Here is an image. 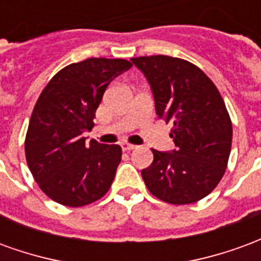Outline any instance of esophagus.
<instances>
[{
    "instance_id": "1",
    "label": "esophagus",
    "mask_w": 261,
    "mask_h": 261,
    "mask_svg": "<svg viewBox=\"0 0 261 261\" xmlns=\"http://www.w3.org/2000/svg\"><path fill=\"white\" fill-rule=\"evenodd\" d=\"M137 145H133V144H128V142H123L121 144V149L125 151V152H128V151H133V149H136Z\"/></svg>"
}]
</instances>
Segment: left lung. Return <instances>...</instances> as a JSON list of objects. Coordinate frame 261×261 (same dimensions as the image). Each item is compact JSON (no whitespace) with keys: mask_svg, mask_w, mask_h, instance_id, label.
<instances>
[{"mask_svg":"<svg viewBox=\"0 0 261 261\" xmlns=\"http://www.w3.org/2000/svg\"><path fill=\"white\" fill-rule=\"evenodd\" d=\"M145 75L159 119L172 124L175 149H152L141 170L153 196L170 204H192L217 187L228 165L232 123L213 81L186 60L169 56L131 59Z\"/></svg>","mask_w":261,"mask_h":261,"instance_id":"1","label":"left lung"}]
</instances>
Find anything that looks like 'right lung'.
Here are the masks:
<instances>
[{"label": "right lung", "instance_id": "obj_1", "mask_svg": "<svg viewBox=\"0 0 261 261\" xmlns=\"http://www.w3.org/2000/svg\"><path fill=\"white\" fill-rule=\"evenodd\" d=\"M133 67L123 59H88L54 75L37 99L25 140L28 166L43 193L67 207L103 197L121 161L119 145L82 134L91 131L109 84Z\"/></svg>", "mask_w": 261, "mask_h": 261}]
</instances>
